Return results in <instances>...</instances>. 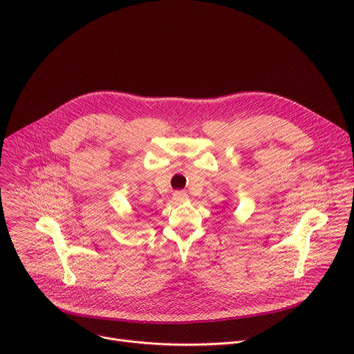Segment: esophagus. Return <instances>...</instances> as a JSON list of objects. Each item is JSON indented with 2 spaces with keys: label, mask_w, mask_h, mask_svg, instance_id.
Returning <instances> with one entry per match:
<instances>
[{
  "label": "esophagus",
  "mask_w": 354,
  "mask_h": 354,
  "mask_svg": "<svg viewBox=\"0 0 354 354\" xmlns=\"http://www.w3.org/2000/svg\"><path fill=\"white\" fill-rule=\"evenodd\" d=\"M174 198L182 201V200H186V198H187V194H186V192H183V190H176V192L174 193Z\"/></svg>",
  "instance_id": "esophagus-1"
}]
</instances>
